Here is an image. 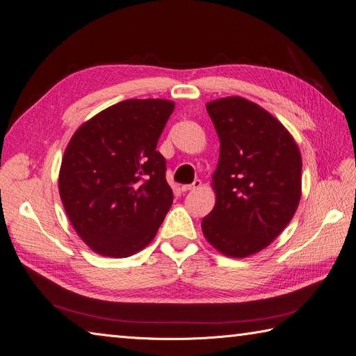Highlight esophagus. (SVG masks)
<instances>
[{"mask_svg": "<svg viewBox=\"0 0 356 356\" xmlns=\"http://www.w3.org/2000/svg\"><path fill=\"white\" fill-rule=\"evenodd\" d=\"M200 186H202V181H200V179H195V181L191 182V184L182 186V187H181V190H182V191H191V190H197V188H200Z\"/></svg>", "mask_w": 356, "mask_h": 356, "instance_id": "1", "label": "esophagus"}]
</instances>
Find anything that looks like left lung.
<instances>
[{"instance_id":"obj_1","label":"left lung","mask_w":356,"mask_h":356,"mask_svg":"<svg viewBox=\"0 0 356 356\" xmlns=\"http://www.w3.org/2000/svg\"><path fill=\"white\" fill-rule=\"evenodd\" d=\"M207 111L220 138L212 175L215 207L202 220L207 241L233 258L270 245L293 220L301 197V154L293 135L263 106L241 96Z\"/></svg>"}]
</instances>
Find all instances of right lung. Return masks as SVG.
<instances>
[{
	"instance_id": "obj_1",
	"label": "right lung",
	"mask_w": 356,
	"mask_h": 356,
	"mask_svg": "<svg viewBox=\"0 0 356 356\" xmlns=\"http://www.w3.org/2000/svg\"><path fill=\"white\" fill-rule=\"evenodd\" d=\"M175 108L168 99H127L84 122L65 148L59 195L92 251L131 257L152 242L174 195L156 147Z\"/></svg>"
}]
</instances>
